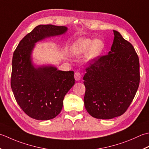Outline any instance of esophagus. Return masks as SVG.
Returning <instances> with one entry per match:
<instances>
[{
    "label": "esophagus",
    "mask_w": 149,
    "mask_h": 149,
    "mask_svg": "<svg viewBox=\"0 0 149 149\" xmlns=\"http://www.w3.org/2000/svg\"><path fill=\"white\" fill-rule=\"evenodd\" d=\"M74 78L77 81L80 80L81 79V74L79 72H76L74 73Z\"/></svg>",
    "instance_id": "esophagus-1"
}]
</instances>
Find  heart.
Segmentation results:
<instances>
[{
    "label": "heart",
    "mask_w": 149,
    "mask_h": 149,
    "mask_svg": "<svg viewBox=\"0 0 149 149\" xmlns=\"http://www.w3.org/2000/svg\"><path fill=\"white\" fill-rule=\"evenodd\" d=\"M105 49L104 42L100 39L93 40L88 38H80L71 47V52L74 56L86 54L87 60H92L98 57Z\"/></svg>",
    "instance_id": "1"
}]
</instances>
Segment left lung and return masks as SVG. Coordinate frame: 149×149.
I'll use <instances>...</instances> for the list:
<instances>
[{
  "instance_id": "obj_1",
  "label": "left lung",
  "mask_w": 149,
  "mask_h": 149,
  "mask_svg": "<svg viewBox=\"0 0 149 149\" xmlns=\"http://www.w3.org/2000/svg\"><path fill=\"white\" fill-rule=\"evenodd\" d=\"M113 32L111 51L93 60L83 78L85 107L98 119H112L125 113L140 80L139 58L134 47L119 32Z\"/></svg>"
}]
</instances>
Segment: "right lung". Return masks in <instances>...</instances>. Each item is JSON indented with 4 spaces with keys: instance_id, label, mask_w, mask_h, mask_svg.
Segmentation results:
<instances>
[{
    "instance_id": "right-lung-1",
    "label": "right lung",
    "mask_w": 149,
    "mask_h": 149,
    "mask_svg": "<svg viewBox=\"0 0 149 149\" xmlns=\"http://www.w3.org/2000/svg\"><path fill=\"white\" fill-rule=\"evenodd\" d=\"M65 26L39 25L20 40L12 60L11 87L15 98L28 116L38 120L55 118L62 111L65 95L74 86V72L54 66L33 65L31 53L35 43L61 35Z\"/></svg>"
}]
</instances>
